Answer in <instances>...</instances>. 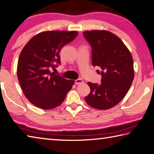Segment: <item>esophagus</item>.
Instances as JSON below:
<instances>
[{
    "instance_id": "1",
    "label": "esophagus",
    "mask_w": 154,
    "mask_h": 154,
    "mask_svg": "<svg viewBox=\"0 0 154 154\" xmlns=\"http://www.w3.org/2000/svg\"><path fill=\"white\" fill-rule=\"evenodd\" d=\"M84 83V81L81 79H77L75 80V84H76V85H81V84H83Z\"/></svg>"
}]
</instances>
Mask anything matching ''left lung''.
Masks as SVG:
<instances>
[{"label": "left lung", "instance_id": "obj_1", "mask_svg": "<svg viewBox=\"0 0 154 154\" xmlns=\"http://www.w3.org/2000/svg\"><path fill=\"white\" fill-rule=\"evenodd\" d=\"M83 34L92 46V65L102 69L100 85L87 83L91 92L85 100L94 109H109L123 100L131 86L134 78L132 56L119 37L111 32L92 30Z\"/></svg>", "mask_w": 154, "mask_h": 154}]
</instances>
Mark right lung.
<instances>
[{
	"label": "right lung",
	"mask_w": 154,
	"mask_h": 154,
	"mask_svg": "<svg viewBox=\"0 0 154 154\" xmlns=\"http://www.w3.org/2000/svg\"><path fill=\"white\" fill-rule=\"evenodd\" d=\"M76 31H46L35 35L20 54L17 77L23 93L31 103L42 109H52L62 104L75 82L53 72L50 67L60 63L61 49L78 35Z\"/></svg>",
	"instance_id": "obj_1"
}]
</instances>
